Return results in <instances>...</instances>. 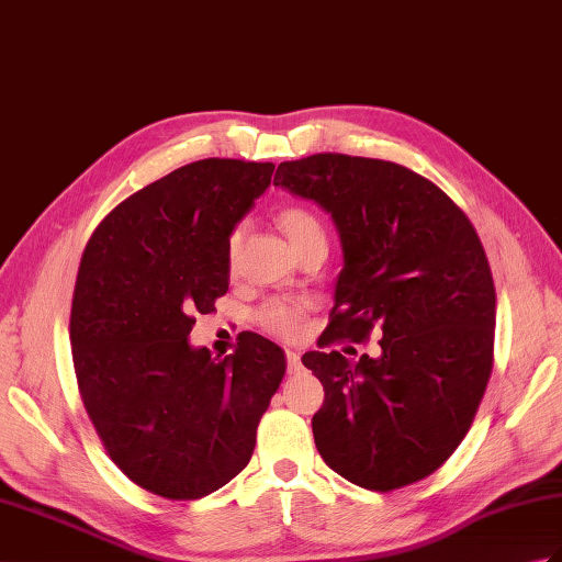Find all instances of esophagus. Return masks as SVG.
Here are the masks:
<instances>
[{
    "mask_svg": "<svg viewBox=\"0 0 562 562\" xmlns=\"http://www.w3.org/2000/svg\"><path fill=\"white\" fill-rule=\"evenodd\" d=\"M299 369H302V357H299L296 351L286 349V371H290V373H296Z\"/></svg>",
    "mask_w": 562,
    "mask_h": 562,
    "instance_id": "34e87169",
    "label": "esophagus"
}]
</instances>
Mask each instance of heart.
Instances as JSON below:
<instances>
[{
  "mask_svg": "<svg viewBox=\"0 0 562 562\" xmlns=\"http://www.w3.org/2000/svg\"><path fill=\"white\" fill-rule=\"evenodd\" d=\"M278 225L286 234V239L292 241L296 254L313 241H321V239L325 241L323 222L316 217V213H311L304 205L282 207L278 215ZM241 237H244V225L239 222V225H234L229 229L227 241H225L227 268L237 266ZM306 311H308V304L302 302V299H270V302H266L258 308L256 321L266 333L278 335L282 340H294V337L304 328Z\"/></svg>",
  "mask_w": 562,
  "mask_h": 562,
  "instance_id": "heart-1",
  "label": "heart"
}]
</instances>
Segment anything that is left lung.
<instances>
[{
	"instance_id": "8db88e82",
	"label": "left lung",
	"mask_w": 562,
	"mask_h": 562,
	"mask_svg": "<svg viewBox=\"0 0 562 562\" xmlns=\"http://www.w3.org/2000/svg\"><path fill=\"white\" fill-rule=\"evenodd\" d=\"M272 184L325 207L345 251L321 349L302 357L325 390L311 422L321 458L378 493L426 479L458 450L493 371L495 286L474 225L387 160L316 153L282 162ZM373 329L378 360L329 349Z\"/></svg>"
}]
</instances>
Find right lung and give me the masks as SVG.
<instances>
[{
    "mask_svg": "<svg viewBox=\"0 0 562 562\" xmlns=\"http://www.w3.org/2000/svg\"><path fill=\"white\" fill-rule=\"evenodd\" d=\"M272 162L205 158L138 189L90 234L71 302L78 393L112 462L167 501H195L249 464L284 351L256 333L211 359L189 333L227 294L229 229Z\"/></svg>",
    "mask_w": 562,
    "mask_h": 562,
    "instance_id": "obj_1",
    "label": "right lung"
}]
</instances>
